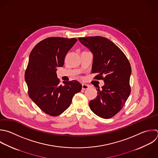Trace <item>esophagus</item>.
<instances>
[{
	"mask_svg": "<svg viewBox=\"0 0 158 158\" xmlns=\"http://www.w3.org/2000/svg\"><path fill=\"white\" fill-rule=\"evenodd\" d=\"M89 88V85L86 84H82V89H87Z\"/></svg>",
	"mask_w": 158,
	"mask_h": 158,
	"instance_id": "34e87169",
	"label": "esophagus"
}]
</instances>
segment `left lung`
Instances as JSON below:
<instances>
[{
  "label": "left lung",
  "instance_id": "1",
  "mask_svg": "<svg viewBox=\"0 0 158 158\" xmlns=\"http://www.w3.org/2000/svg\"><path fill=\"white\" fill-rule=\"evenodd\" d=\"M80 42L93 54L94 78L102 80L104 85L97 89L98 95L89 101L91 110L99 117L110 118L123 107L130 92L131 69L123 52L113 42L101 36L79 38Z\"/></svg>",
  "mask_w": 158,
  "mask_h": 158
}]
</instances>
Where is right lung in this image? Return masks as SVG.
Listing matches in <instances>:
<instances>
[{
  "instance_id": "add662e5",
  "label": "right lung",
  "mask_w": 158,
  "mask_h": 158,
  "mask_svg": "<svg viewBox=\"0 0 158 158\" xmlns=\"http://www.w3.org/2000/svg\"><path fill=\"white\" fill-rule=\"evenodd\" d=\"M76 38L51 37L38 43L31 51L25 79L32 101L46 114L57 116L70 105L73 96L82 85L78 81L60 84L56 68L62 67L67 53Z\"/></svg>"
}]
</instances>
